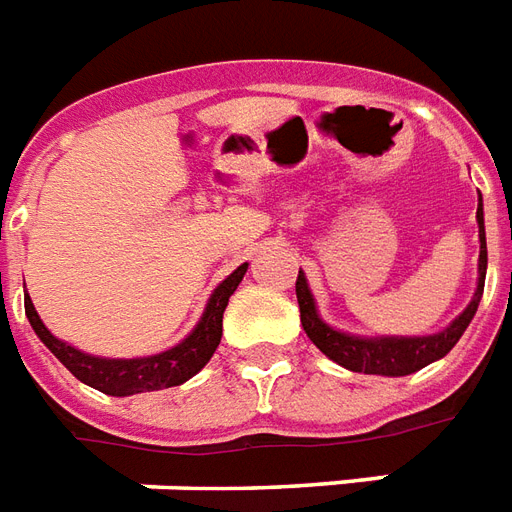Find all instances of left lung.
I'll list each match as a JSON object with an SVG mask.
<instances>
[{
  "mask_svg": "<svg viewBox=\"0 0 512 512\" xmlns=\"http://www.w3.org/2000/svg\"><path fill=\"white\" fill-rule=\"evenodd\" d=\"M478 225H480V279L475 298L469 301L464 312L458 314L456 320L445 328L442 333L434 336H412V339H396V336H385V339H361V336H350V333L333 331L317 317L314 309V298L306 287V276L298 271L295 279V295H298V309H301V325H304L306 336L312 339L320 350L336 361L344 369L361 374H385V377H404L429 366L431 361H437L442 355H448L456 342L461 339V333L467 331V325L472 323V317L478 312L480 295H483V282H486V230H483V211L478 208Z\"/></svg>",
  "mask_w": 512,
  "mask_h": 512,
  "instance_id": "left-lung-1",
  "label": "left lung"
}]
</instances>
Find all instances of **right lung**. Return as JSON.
Segmentation results:
<instances>
[{
  "instance_id": "1",
  "label": "right lung",
  "mask_w": 512,
  "mask_h": 512,
  "mask_svg": "<svg viewBox=\"0 0 512 512\" xmlns=\"http://www.w3.org/2000/svg\"><path fill=\"white\" fill-rule=\"evenodd\" d=\"M246 263L238 266L233 274L227 276L225 282L214 290L208 298V306L195 331L189 333L187 339L176 344L173 350L151 355V358H130V361H113V358H94L86 352L75 350L70 344L56 339L54 333L48 331L40 320V314L34 312L32 298L26 295V317L32 323L34 333L40 336V342L54 352L56 358L70 369L86 385H92L97 391L108 393V396H132V393L143 391H162V388H173L187 382L211 361V355L219 347L222 339V314L230 301V295L236 293L238 282L244 279Z\"/></svg>"
}]
</instances>
